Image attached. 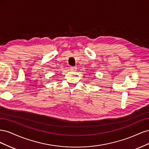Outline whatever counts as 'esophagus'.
I'll list each match as a JSON object with an SVG mask.
<instances>
[{
    "mask_svg": "<svg viewBox=\"0 0 149 149\" xmlns=\"http://www.w3.org/2000/svg\"><path fill=\"white\" fill-rule=\"evenodd\" d=\"M70 69L72 71H75V70H76V67H73V66H71V67H70Z\"/></svg>",
    "mask_w": 149,
    "mask_h": 149,
    "instance_id": "1",
    "label": "esophagus"
}]
</instances>
